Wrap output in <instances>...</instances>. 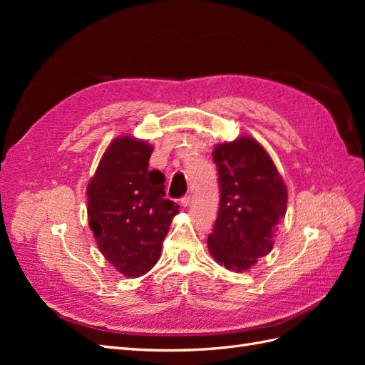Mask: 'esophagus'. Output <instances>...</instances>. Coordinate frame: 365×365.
<instances>
[{"label": "esophagus", "mask_w": 365, "mask_h": 365, "mask_svg": "<svg viewBox=\"0 0 365 365\" xmlns=\"http://www.w3.org/2000/svg\"><path fill=\"white\" fill-rule=\"evenodd\" d=\"M190 201H192V195H185L184 197H181V205L187 207L190 204Z\"/></svg>", "instance_id": "esophagus-1"}]
</instances>
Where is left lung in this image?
<instances>
[{
    "label": "left lung",
    "mask_w": 365,
    "mask_h": 365,
    "mask_svg": "<svg viewBox=\"0 0 365 365\" xmlns=\"http://www.w3.org/2000/svg\"><path fill=\"white\" fill-rule=\"evenodd\" d=\"M220 201L208 251L227 269L247 271L274 247L286 215L288 189L257 140L242 135L213 149Z\"/></svg>",
    "instance_id": "left-lung-1"
}]
</instances>
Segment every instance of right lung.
I'll use <instances>...</instances> for the list:
<instances>
[{"mask_svg":"<svg viewBox=\"0 0 365 365\" xmlns=\"http://www.w3.org/2000/svg\"><path fill=\"white\" fill-rule=\"evenodd\" d=\"M153 146L132 135L111 141L88 182V222L103 257L128 279L149 272L178 205L165 200L164 175L149 170Z\"/></svg>","mask_w":365,"mask_h":365,"instance_id":"add662e5","label":"right lung"}]
</instances>
